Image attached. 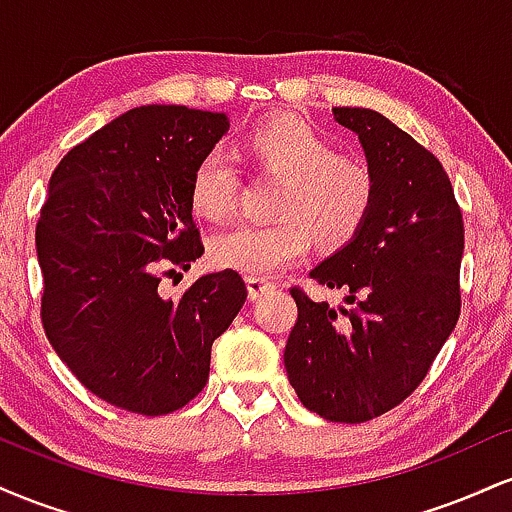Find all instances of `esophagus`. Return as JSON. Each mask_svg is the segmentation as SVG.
<instances>
[{"mask_svg": "<svg viewBox=\"0 0 512 512\" xmlns=\"http://www.w3.org/2000/svg\"><path fill=\"white\" fill-rule=\"evenodd\" d=\"M245 281H248V293H250L252 301H257V298H262L264 293H269V291H274V289H276L274 281L264 279V276H255V274H250L248 279H245Z\"/></svg>", "mask_w": 512, "mask_h": 512, "instance_id": "34e87169", "label": "esophagus"}]
</instances>
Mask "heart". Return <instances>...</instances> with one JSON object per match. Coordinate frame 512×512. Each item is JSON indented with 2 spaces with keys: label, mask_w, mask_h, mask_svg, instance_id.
<instances>
[{
  "label": "heart",
  "mask_w": 512,
  "mask_h": 512,
  "mask_svg": "<svg viewBox=\"0 0 512 512\" xmlns=\"http://www.w3.org/2000/svg\"><path fill=\"white\" fill-rule=\"evenodd\" d=\"M243 151L257 175L279 180L269 202L274 219L216 233L209 243L216 267L274 274L301 260L310 238L337 250L366 228L378 199V175L363 156L337 151L325 134L286 115L252 127ZM238 190L231 158L211 149L190 175V207L202 219L219 221L236 207Z\"/></svg>",
  "instance_id": "b5f03b06"
}]
</instances>
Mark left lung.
Wrapping results in <instances>:
<instances>
[{"mask_svg":"<svg viewBox=\"0 0 512 512\" xmlns=\"http://www.w3.org/2000/svg\"><path fill=\"white\" fill-rule=\"evenodd\" d=\"M378 175V199L358 236L310 272L342 289L346 308L291 286L296 325L284 366L305 409L363 424L402 404L436 361L462 308V209L426 146L385 115L334 108Z\"/></svg>","mask_w":512,"mask_h":512,"instance_id":"1","label":"left lung"}]
</instances>
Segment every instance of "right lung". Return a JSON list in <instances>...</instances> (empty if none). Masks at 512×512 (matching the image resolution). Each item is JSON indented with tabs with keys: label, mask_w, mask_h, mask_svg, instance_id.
I'll use <instances>...</instances> for the list:
<instances>
[{
	"label": "right lung",
	"mask_w": 512,
	"mask_h": 512,
	"mask_svg": "<svg viewBox=\"0 0 512 512\" xmlns=\"http://www.w3.org/2000/svg\"><path fill=\"white\" fill-rule=\"evenodd\" d=\"M223 113L144 105L76 144L50 178L35 226L40 320L79 383L113 407L161 416L209 380L211 344L243 308L233 269L161 293L204 243L190 175L226 132Z\"/></svg>",
	"instance_id": "add662e5"
}]
</instances>
